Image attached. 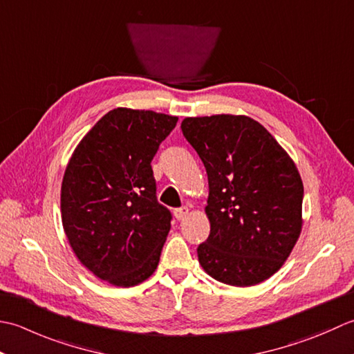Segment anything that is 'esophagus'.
<instances>
[{
  "mask_svg": "<svg viewBox=\"0 0 354 354\" xmlns=\"http://www.w3.org/2000/svg\"><path fill=\"white\" fill-rule=\"evenodd\" d=\"M187 214H189V207H187V206H182V207L174 209V217H176L177 220L186 218Z\"/></svg>",
  "mask_w": 354,
  "mask_h": 354,
  "instance_id": "esophagus-1",
  "label": "esophagus"
}]
</instances>
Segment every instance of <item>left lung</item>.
Segmentation results:
<instances>
[{"label":"left lung","instance_id":"left-lung-1","mask_svg":"<svg viewBox=\"0 0 354 354\" xmlns=\"http://www.w3.org/2000/svg\"><path fill=\"white\" fill-rule=\"evenodd\" d=\"M182 131L209 183L211 234L197 249L198 263L220 283H263L281 269L301 234L304 186L297 165L248 116L186 118Z\"/></svg>","mask_w":354,"mask_h":354}]
</instances>
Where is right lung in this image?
Returning <instances> with one entry per match:
<instances>
[{"instance_id":"right-lung-1","label":"right lung","mask_w":354,"mask_h":354,"mask_svg":"<svg viewBox=\"0 0 354 354\" xmlns=\"http://www.w3.org/2000/svg\"><path fill=\"white\" fill-rule=\"evenodd\" d=\"M178 118L116 108L71 154L61 186L62 226L93 275L133 287L153 275L171 229L151 168Z\"/></svg>"}]
</instances>
